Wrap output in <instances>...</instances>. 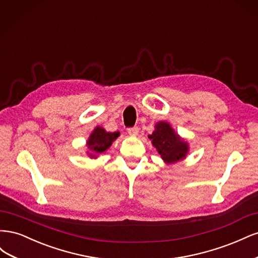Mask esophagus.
Listing matches in <instances>:
<instances>
[{"label": "esophagus", "mask_w": 258, "mask_h": 258, "mask_svg": "<svg viewBox=\"0 0 258 258\" xmlns=\"http://www.w3.org/2000/svg\"><path fill=\"white\" fill-rule=\"evenodd\" d=\"M128 134H129L130 136H138V134H139V128H138V127L128 128Z\"/></svg>", "instance_id": "obj_1"}]
</instances>
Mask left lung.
Segmentation results:
<instances>
[{
  "instance_id": "1",
  "label": "left lung",
  "mask_w": 258,
  "mask_h": 258,
  "mask_svg": "<svg viewBox=\"0 0 258 258\" xmlns=\"http://www.w3.org/2000/svg\"><path fill=\"white\" fill-rule=\"evenodd\" d=\"M148 138L152 140L160 157L167 163L183 160L188 154V143L176 134L169 122L159 121L156 123L155 130Z\"/></svg>"
}]
</instances>
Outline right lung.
<instances>
[{"label": "right lung", "instance_id": "obj_1", "mask_svg": "<svg viewBox=\"0 0 258 258\" xmlns=\"http://www.w3.org/2000/svg\"><path fill=\"white\" fill-rule=\"evenodd\" d=\"M119 132H107L102 127H96L91 132L87 141L88 155L90 158H97V156L104 153L119 137Z\"/></svg>", "mask_w": 258, "mask_h": 258}]
</instances>
